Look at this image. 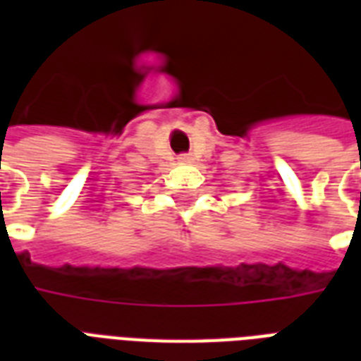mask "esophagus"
Wrapping results in <instances>:
<instances>
[{
  "instance_id": "obj_1",
  "label": "esophagus",
  "mask_w": 361,
  "mask_h": 361,
  "mask_svg": "<svg viewBox=\"0 0 361 361\" xmlns=\"http://www.w3.org/2000/svg\"><path fill=\"white\" fill-rule=\"evenodd\" d=\"M180 161H183V163H191L192 159H191V155H181Z\"/></svg>"
}]
</instances>
